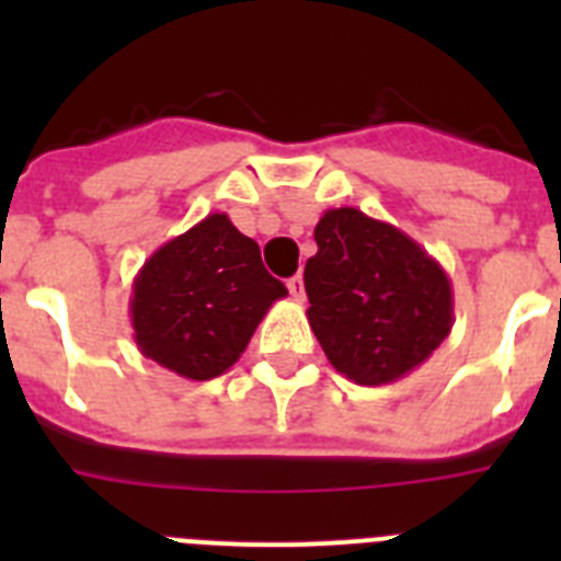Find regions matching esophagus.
<instances>
[{"mask_svg": "<svg viewBox=\"0 0 561 561\" xmlns=\"http://www.w3.org/2000/svg\"><path fill=\"white\" fill-rule=\"evenodd\" d=\"M286 286H289V295L295 297V300H304V297H306V289H304V277H300V275L289 277V280H286Z\"/></svg>", "mask_w": 561, "mask_h": 561, "instance_id": "34e87169", "label": "esophagus"}]
</instances>
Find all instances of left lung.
<instances>
[{"mask_svg": "<svg viewBox=\"0 0 561 561\" xmlns=\"http://www.w3.org/2000/svg\"><path fill=\"white\" fill-rule=\"evenodd\" d=\"M306 261L309 325L345 379L379 388L427 362L455 323L444 266L408 232L356 207H334L314 227Z\"/></svg>", "mask_w": 561, "mask_h": 561, "instance_id": "left-lung-1", "label": "left lung"}]
</instances>
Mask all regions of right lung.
Returning a JSON list of instances; mask_svg holds the SVG:
<instances>
[{"label":"right lung","mask_w":561,"mask_h":561,"mask_svg":"<svg viewBox=\"0 0 561 561\" xmlns=\"http://www.w3.org/2000/svg\"><path fill=\"white\" fill-rule=\"evenodd\" d=\"M286 286L227 213L171 238L131 284V329L142 356L193 381L230 370Z\"/></svg>","instance_id":"1"}]
</instances>
